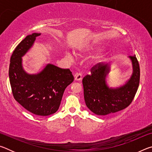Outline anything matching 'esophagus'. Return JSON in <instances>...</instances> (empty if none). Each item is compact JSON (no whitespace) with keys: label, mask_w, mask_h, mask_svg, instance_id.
<instances>
[{"label":"esophagus","mask_w":152,"mask_h":152,"mask_svg":"<svg viewBox=\"0 0 152 152\" xmlns=\"http://www.w3.org/2000/svg\"><path fill=\"white\" fill-rule=\"evenodd\" d=\"M74 80H75L76 81H80L82 80V74L81 73H76L75 74V76H74Z\"/></svg>","instance_id":"obj_1"}]
</instances>
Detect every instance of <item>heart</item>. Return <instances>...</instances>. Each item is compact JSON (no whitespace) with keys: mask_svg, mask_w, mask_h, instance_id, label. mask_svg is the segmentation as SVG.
<instances>
[{"mask_svg":"<svg viewBox=\"0 0 152 152\" xmlns=\"http://www.w3.org/2000/svg\"><path fill=\"white\" fill-rule=\"evenodd\" d=\"M102 45H94V44H92V45H88L85 46V47L83 48L82 49H81V53H89V52H91L92 51H94L97 50V49H99L100 48H101ZM66 56L67 57L69 58L70 59H72L73 58V55L72 53H71L70 52H68L66 53Z\"/></svg>","mask_w":152,"mask_h":152,"instance_id":"1","label":"heart"}]
</instances>
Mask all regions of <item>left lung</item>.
Masks as SVG:
<instances>
[{
    "instance_id": "8db88e82",
    "label": "left lung",
    "mask_w": 152,
    "mask_h": 152,
    "mask_svg": "<svg viewBox=\"0 0 152 152\" xmlns=\"http://www.w3.org/2000/svg\"><path fill=\"white\" fill-rule=\"evenodd\" d=\"M129 58L132 63L133 73L123 85L116 88L107 85L106 77L110 64L102 62L92 67L91 75H86L82 80L86 105L95 115H111L125 109L132 102L140 84V69L135 56H129Z\"/></svg>"
}]
</instances>
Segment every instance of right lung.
Masks as SVG:
<instances>
[{
	"mask_svg": "<svg viewBox=\"0 0 152 152\" xmlns=\"http://www.w3.org/2000/svg\"><path fill=\"white\" fill-rule=\"evenodd\" d=\"M41 33L27 35L15 48L10 60L9 76L15 99L28 111L48 116L58 110L65 89L74 81L69 69L48 64L39 73L24 70L22 57L26 54Z\"/></svg>",
	"mask_w": 152,
	"mask_h": 152,
	"instance_id": "add662e5",
	"label": "right lung"
}]
</instances>
